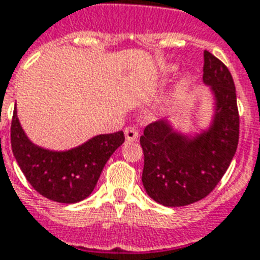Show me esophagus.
Returning a JSON list of instances; mask_svg holds the SVG:
<instances>
[{
  "label": "esophagus",
  "instance_id": "esophagus-1",
  "mask_svg": "<svg viewBox=\"0 0 260 260\" xmlns=\"http://www.w3.org/2000/svg\"><path fill=\"white\" fill-rule=\"evenodd\" d=\"M124 134H125V139L128 142H134V140L139 138L138 129L134 128V126H126L125 129H124Z\"/></svg>",
  "mask_w": 260,
  "mask_h": 260
}]
</instances>
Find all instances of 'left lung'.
Instances as JSON below:
<instances>
[{
	"instance_id": "8db88e82",
	"label": "left lung",
	"mask_w": 260,
	"mask_h": 260,
	"mask_svg": "<svg viewBox=\"0 0 260 260\" xmlns=\"http://www.w3.org/2000/svg\"><path fill=\"white\" fill-rule=\"evenodd\" d=\"M203 82L215 99L213 122L193 138L159 120L140 136L144 166L142 181L148 196L168 207L187 206L206 198L231 165L239 144L236 87L222 61L205 50Z\"/></svg>"
}]
</instances>
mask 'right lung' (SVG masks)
Returning <instances> with one entry per match:
<instances>
[{
  "mask_svg": "<svg viewBox=\"0 0 260 260\" xmlns=\"http://www.w3.org/2000/svg\"><path fill=\"white\" fill-rule=\"evenodd\" d=\"M124 140V132L118 131L98 135L68 151H51L27 138L13 110L11 143L16 161L35 191L58 203H77L90 196L104 166Z\"/></svg>",
  "mask_w": 260,
  "mask_h": 260,
  "instance_id": "1",
  "label": "right lung"
}]
</instances>
